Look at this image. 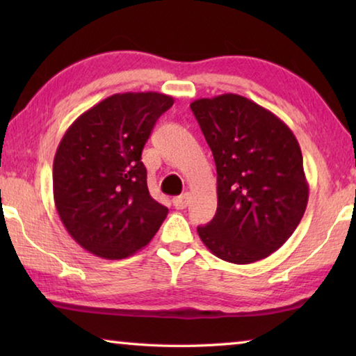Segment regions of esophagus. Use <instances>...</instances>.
<instances>
[{
    "label": "esophagus",
    "instance_id": "obj_1",
    "mask_svg": "<svg viewBox=\"0 0 356 356\" xmlns=\"http://www.w3.org/2000/svg\"><path fill=\"white\" fill-rule=\"evenodd\" d=\"M188 202H190V196L188 195H182V196H176L172 200V204H174V207L176 209H179V210H182V209H185L186 206H188Z\"/></svg>",
    "mask_w": 356,
    "mask_h": 356
}]
</instances>
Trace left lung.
<instances>
[{
    "label": "left lung",
    "instance_id": "left-lung-1",
    "mask_svg": "<svg viewBox=\"0 0 356 356\" xmlns=\"http://www.w3.org/2000/svg\"><path fill=\"white\" fill-rule=\"evenodd\" d=\"M216 165L218 207L197 227L216 257L251 264L268 257L292 236L308 206L303 156L292 130L237 94L190 105Z\"/></svg>",
    "mask_w": 356,
    "mask_h": 356
}]
</instances>
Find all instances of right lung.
I'll use <instances>...</instances> for the list:
<instances>
[{"label": "right lung", "instance_id": "add662e5", "mask_svg": "<svg viewBox=\"0 0 356 356\" xmlns=\"http://www.w3.org/2000/svg\"><path fill=\"white\" fill-rule=\"evenodd\" d=\"M174 104L159 92L114 94L89 108L65 131L53 161V196L75 242L104 259L146 246L168 209L150 196L144 144Z\"/></svg>", "mask_w": 356, "mask_h": 356}]
</instances>
